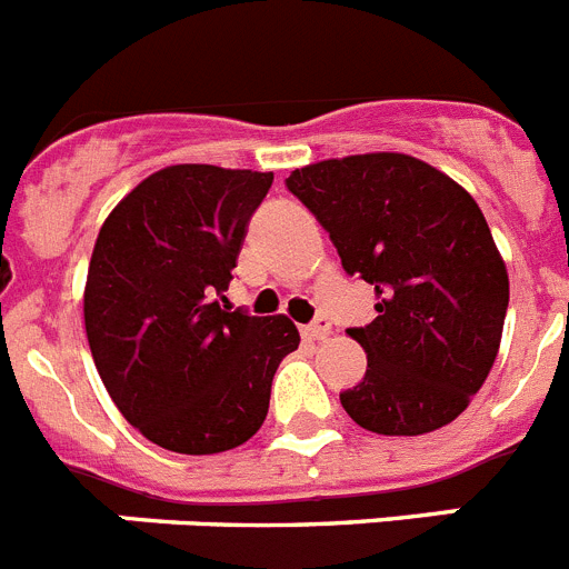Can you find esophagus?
Masks as SVG:
<instances>
[{
	"instance_id": "34e87169",
	"label": "esophagus",
	"mask_w": 569,
	"mask_h": 569,
	"mask_svg": "<svg viewBox=\"0 0 569 569\" xmlns=\"http://www.w3.org/2000/svg\"><path fill=\"white\" fill-rule=\"evenodd\" d=\"M305 336H310V339H328V336H330V321L325 319V316H319V319L310 321L308 328H305Z\"/></svg>"
}]
</instances>
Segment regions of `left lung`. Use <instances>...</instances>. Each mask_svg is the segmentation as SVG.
I'll return each mask as SVG.
<instances>
[{
	"mask_svg": "<svg viewBox=\"0 0 569 569\" xmlns=\"http://www.w3.org/2000/svg\"><path fill=\"white\" fill-rule=\"evenodd\" d=\"M339 250L345 273L376 288V319L350 328L367 373L339 393L381 436L450 425L499 353L510 281L476 199L433 164L361 153L284 179Z\"/></svg>",
	"mask_w": 569,
	"mask_h": 569,
	"instance_id": "1",
	"label": "left lung"
}]
</instances>
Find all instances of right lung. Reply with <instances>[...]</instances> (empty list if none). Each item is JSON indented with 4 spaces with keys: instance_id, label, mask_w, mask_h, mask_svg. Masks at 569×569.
<instances>
[{
    "instance_id": "right-lung-1",
    "label": "right lung",
    "mask_w": 569,
    "mask_h": 569,
    "mask_svg": "<svg viewBox=\"0 0 569 569\" xmlns=\"http://www.w3.org/2000/svg\"><path fill=\"white\" fill-rule=\"evenodd\" d=\"M273 173L173 164L136 184L99 230L84 330L110 399L153 445L188 456L244 445L268 416L288 316L230 310L224 290Z\"/></svg>"
}]
</instances>
